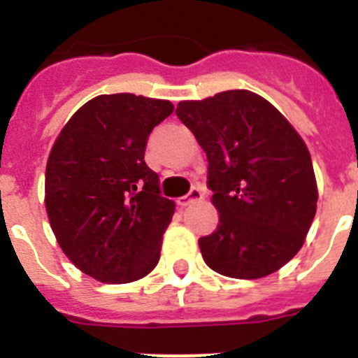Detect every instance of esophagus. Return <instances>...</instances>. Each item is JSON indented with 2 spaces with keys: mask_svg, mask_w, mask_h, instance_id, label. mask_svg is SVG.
<instances>
[{
  "mask_svg": "<svg viewBox=\"0 0 358 358\" xmlns=\"http://www.w3.org/2000/svg\"><path fill=\"white\" fill-rule=\"evenodd\" d=\"M201 199H204V189L199 188V186H194V188L189 189L188 194L185 195V197L177 199V204L181 208H186L189 206V204H194V202L201 201Z\"/></svg>",
  "mask_w": 358,
  "mask_h": 358,
  "instance_id": "34e87169",
  "label": "esophagus"
}]
</instances>
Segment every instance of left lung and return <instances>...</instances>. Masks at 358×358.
<instances>
[{
    "label": "left lung",
    "instance_id": "obj_1",
    "mask_svg": "<svg viewBox=\"0 0 358 358\" xmlns=\"http://www.w3.org/2000/svg\"><path fill=\"white\" fill-rule=\"evenodd\" d=\"M177 118L208 157L218 226L199 238L208 267L256 280L276 273L301 249L317 208L314 166L301 136L256 93L224 91L179 102Z\"/></svg>",
    "mask_w": 358,
    "mask_h": 358
}]
</instances>
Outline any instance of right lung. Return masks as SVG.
Returning <instances> with one entry per match:
<instances>
[{
    "label": "right lung",
    "mask_w": 358,
    "mask_h": 358,
    "mask_svg": "<svg viewBox=\"0 0 358 358\" xmlns=\"http://www.w3.org/2000/svg\"><path fill=\"white\" fill-rule=\"evenodd\" d=\"M169 100L100 94L69 118L46 164V211L64 255L102 283H131L159 262L176 202L145 163Z\"/></svg>",
    "instance_id": "right-lung-1"
}]
</instances>
